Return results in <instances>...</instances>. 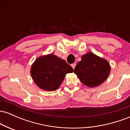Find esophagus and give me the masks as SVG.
<instances>
[{
    "label": "esophagus",
    "mask_w": 130,
    "mask_h": 130,
    "mask_svg": "<svg viewBox=\"0 0 130 130\" xmlns=\"http://www.w3.org/2000/svg\"><path fill=\"white\" fill-rule=\"evenodd\" d=\"M71 67H72V68H73V69H74V68H75V67H76V63L71 64Z\"/></svg>",
    "instance_id": "esophagus-1"
}]
</instances>
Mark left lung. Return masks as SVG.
Returning a JSON list of instances; mask_svg holds the SVG:
<instances>
[{"instance_id": "1", "label": "left lung", "mask_w": 130, "mask_h": 130, "mask_svg": "<svg viewBox=\"0 0 130 130\" xmlns=\"http://www.w3.org/2000/svg\"><path fill=\"white\" fill-rule=\"evenodd\" d=\"M110 71L108 61L92 53L83 55L74 70L80 81L90 87L102 84L108 78Z\"/></svg>"}]
</instances>
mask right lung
Masks as SVG:
<instances>
[{"mask_svg":"<svg viewBox=\"0 0 130 130\" xmlns=\"http://www.w3.org/2000/svg\"><path fill=\"white\" fill-rule=\"evenodd\" d=\"M73 71L66 61L51 54L38 58L31 67L30 73L40 89L54 91L59 87L65 75Z\"/></svg>","mask_w":130,"mask_h":130,"instance_id":"1","label":"right lung"}]
</instances>
